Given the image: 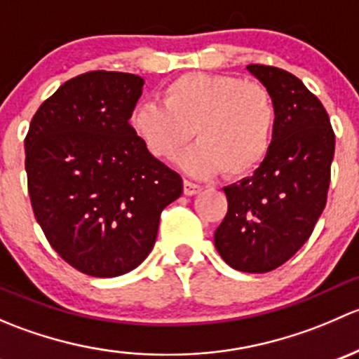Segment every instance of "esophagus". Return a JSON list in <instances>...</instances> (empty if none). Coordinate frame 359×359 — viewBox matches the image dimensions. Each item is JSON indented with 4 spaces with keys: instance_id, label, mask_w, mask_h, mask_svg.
<instances>
[{
    "instance_id": "34e87169",
    "label": "esophagus",
    "mask_w": 359,
    "mask_h": 359,
    "mask_svg": "<svg viewBox=\"0 0 359 359\" xmlns=\"http://www.w3.org/2000/svg\"><path fill=\"white\" fill-rule=\"evenodd\" d=\"M203 187L198 186V184L191 182V180H184V194L186 196H194V194L201 193Z\"/></svg>"
}]
</instances>
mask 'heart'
I'll use <instances>...</instances> for the list:
<instances>
[{
  "mask_svg": "<svg viewBox=\"0 0 359 359\" xmlns=\"http://www.w3.org/2000/svg\"><path fill=\"white\" fill-rule=\"evenodd\" d=\"M161 106L137 104L130 128L149 154L173 161L194 137L198 144L180 158L189 175L243 177L267 156L276 107L266 86L236 76L189 72L159 93Z\"/></svg>",
  "mask_w": 359,
  "mask_h": 359,
  "instance_id": "obj_1",
  "label": "heart"
}]
</instances>
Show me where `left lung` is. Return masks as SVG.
Returning <instances> with one entry per match:
<instances>
[{"label": "left lung", "mask_w": 359, "mask_h": 359, "mask_svg": "<svg viewBox=\"0 0 359 359\" xmlns=\"http://www.w3.org/2000/svg\"><path fill=\"white\" fill-rule=\"evenodd\" d=\"M247 69L273 97L276 125L253 175L224 187L227 213L213 241L233 269L269 273L309 240L327 205L335 135L323 104L297 76L260 64Z\"/></svg>", "instance_id": "1"}]
</instances>
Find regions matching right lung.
<instances>
[{"instance_id": "add662e5", "label": "right lung", "mask_w": 359, "mask_h": 359, "mask_svg": "<svg viewBox=\"0 0 359 359\" xmlns=\"http://www.w3.org/2000/svg\"><path fill=\"white\" fill-rule=\"evenodd\" d=\"M144 79L92 71L39 106L25 137L34 217L52 248L81 273L114 278L154 247L163 208L182 179L144 147L130 112Z\"/></svg>"}]
</instances>
